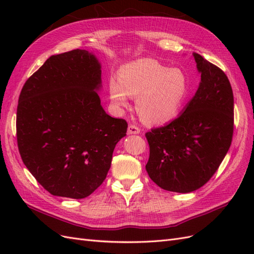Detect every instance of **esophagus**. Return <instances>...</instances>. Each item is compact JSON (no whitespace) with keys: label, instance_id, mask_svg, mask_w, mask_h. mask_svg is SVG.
Listing matches in <instances>:
<instances>
[{"label":"esophagus","instance_id":"34e87169","mask_svg":"<svg viewBox=\"0 0 254 254\" xmlns=\"http://www.w3.org/2000/svg\"><path fill=\"white\" fill-rule=\"evenodd\" d=\"M141 132V129L135 126V125H129L128 126V130H127V133L128 134H139Z\"/></svg>","mask_w":254,"mask_h":254}]
</instances>
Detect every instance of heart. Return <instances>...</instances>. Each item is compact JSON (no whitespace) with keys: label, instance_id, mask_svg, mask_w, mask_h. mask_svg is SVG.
Listing matches in <instances>:
<instances>
[{"label":"heart","instance_id":"b5f03b06","mask_svg":"<svg viewBox=\"0 0 254 254\" xmlns=\"http://www.w3.org/2000/svg\"><path fill=\"white\" fill-rule=\"evenodd\" d=\"M120 80L109 81L110 98L118 107H127L136 96V110L149 124L174 120L189 94V83L179 68H168L151 58L132 61L120 68Z\"/></svg>","mask_w":254,"mask_h":254}]
</instances>
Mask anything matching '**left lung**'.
<instances>
[{
	"label": "left lung",
	"instance_id": "8db88e82",
	"mask_svg": "<svg viewBox=\"0 0 254 254\" xmlns=\"http://www.w3.org/2000/svg\"><path fill=\"white\" fill-rule=\"evenodd\" d=\"M201 74L193 98L178 118L146 132L149 159L146 171L161 189L190 193L218 170L232 142L234 98L227 75L197 53Z\"/></svg>",
	"mask_w": 254,
	"mask_h": 254
}]
</instances>
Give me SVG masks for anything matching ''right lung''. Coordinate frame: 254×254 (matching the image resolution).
Wrapping results in <instances>:
<instances>
[{
    "label": "right lung",
    "instance_id": "obj_1",
    "mask_svg": "<svg viewBox=\"0 0 254 254\" xmlns=\"http://www.w3.org/2000/svg\"><path fill=\"white\" fill-rule=\"evenodd\" d=\"M101 64L73 50L51 56L19 96L17 141L23 163L54 196L86 198L101 186L128 124L107 114L97 92Z\"/></svg>",
    "mask_w": 254,
    "mask_h": 254
}]
</instances>
